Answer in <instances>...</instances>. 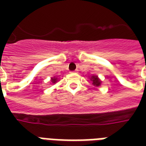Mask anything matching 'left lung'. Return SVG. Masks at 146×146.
<instances>
[{
    "label": "left lung",
    "instance_id": "1",
    "mask_svg": "<svg viewBox=\"0 0 146 146\" xmlns=\"http://www.w3.org/2000/svg\"><path fill=\"white\" fill-rule=\"evenodd\" d=\"M51 81L53 83H55L57 81V78H55V77H54V78H51Z\"/></svg>",
    "mask_w": 146,
    "mask_h": 146
}]
</instances>
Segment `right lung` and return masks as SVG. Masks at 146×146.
<instances>
[{
	"label": "right lung",
	"mask_w": 146,
	"mask_h": 146,
	"mask_svg": "<svg viewBox=\"0 0 146 146\" xmlns=\"http://www.w3.org/2000/svg\"><path fill=\"white\" fill-rule=\"evenodd\" d=\"M92 81H93V84L95 86H99L100 85V81H99V80H98V78L97 77V76H92Z\"/></svg>",
	"instance_id": "add662e5"
}]
</instances>
